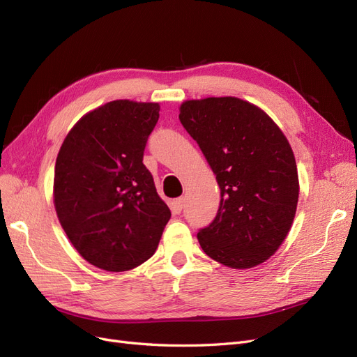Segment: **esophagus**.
I'll return each instance as SVG.
<instances>
[{
    "mask_svg": "<svg viewBox=\"0 0 357 357\" xmlns=\"http://www.w3.org/2000/svg\"><path fill=\"white\" fill-rule=\"evenodd\" d=\"M183 207H185V198H177L172 201V210H174V213H180L183 210Z\"/></svg>",
    "mask_w": 357,
    "mask_h": 357,
    "instance_id": "1",
    "label": "esophagus"
}]
</instances>
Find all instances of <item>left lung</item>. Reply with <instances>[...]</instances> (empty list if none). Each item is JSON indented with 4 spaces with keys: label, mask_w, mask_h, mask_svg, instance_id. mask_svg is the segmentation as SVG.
<instances>
[{
    "label": "left lung",
    "mask_w": 357,
    "mask_h": 357,
    "mask_svg": "<svg viewBox=\"0 0 357 357\" xmlns=\"http://www.w3.org/2000/svg\"><path fill=\"white\" fill-rule=\"evenodd\" d=\"M178 119L220 188V207L198 232L205 255L234 269L268 261L294 223L299 178L294 150L257 105L235 96L188 100Z\"/></svg>",
    "instance_id": "8db88e82"
}]
</instances>
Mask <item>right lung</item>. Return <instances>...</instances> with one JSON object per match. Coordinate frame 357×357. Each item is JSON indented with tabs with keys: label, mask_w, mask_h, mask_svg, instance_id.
<instances>
[{
	"label": "right lung",
	"mask_w": 357,
	"mask_h": 357,
	"mask_svg": "<svg viewBox=\"0 0 357 357\" xmlns=\"http://www.w3.org/2000/svg\"><path fill=\"white\" fill-rule=\"evenodd\" d=\"M158 102L116 100L82 116L59 149L53 204L79 255L122 273L156 252L171 218L143 164Z\"/></svg>",
	"instance_id": "add662e5"
}]
</instances>
